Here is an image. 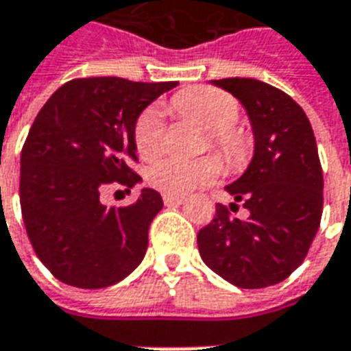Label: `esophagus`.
Listing matches in <instances>:
<instances>
[{
    "instance_id": "34e87169",
    "label": "esophagus",
    "mask_w": 351,
    "mask_h": 351,
    "mask_svg": "<svg viewBox=\"0 0 351 351\" xmlns=\"http://www.w3.org/2000/svg\"><path fill=\"white\" fill-rule=\"evenodd\" d=\"M162 200L166 206H181L185 202V196H176V194H162Z\"/></svg>"
}]
</instances>
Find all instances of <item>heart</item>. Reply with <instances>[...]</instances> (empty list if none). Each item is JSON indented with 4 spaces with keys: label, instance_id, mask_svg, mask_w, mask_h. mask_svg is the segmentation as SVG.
I'll list each match as a JSON object with an SVG mask.
<instances>
[{
    "label": "heart",
    "instance_id": "heart-1",
    "mask_svg": "<svg viewBox=\"0 0 351 351\" xmlns=\"http://www.w3.org/2000/svg\"><path fill=\"white\" fill-rule=\"evenodd\" d=\"M170 106L178 116L191 119L209 130L211 144L222 151L232 165H241L249 153V140L234 127L239 117V104L234 97L215 88H191L173 95ZM165 142V123L157 108H147L138 117L134 144L142 158L157 157ZM222 172L217 157L176 158L157 160L147 172L153 186L166 194H186L211 183Z\"/></svg>",
    "mask_w": 351,
    "mask_h": 351
}]
</instances>
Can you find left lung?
<instances>
[{
  "instance_id": "8db88e82",
  "label": "left lung",
  "mask_w": 351,
  "mask_h": 351,
  "mask_svg": "<svg viewBox=\"0 0 351 351\" xmlns=\"http://www.w3.org/2000/svg\"><path fill=\"white\" fill-rule=\"evenodd\" d=\"M211 84L241 102L254 153L241 178L224 186L249 215L239 219L217 204L215 219L198 232V250L237 288H267L298 269L318 232L324 173L316 138L303 108L280 89L254 78Z\"/></svg>"
}]
</instances>
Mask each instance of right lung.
<instances>
[{"mask_svg":"<svg viewBox=\"0 0 351 351\" xmlns=\"http://www.w3.org/2000/svg\"><path fill=\"white\" fill-rule=\"evenodd\" d=\"M178 82L78 78L46 101L20 157V207L35 254L69 286L97 290L129 277L144 260L147 230L162 209L153 189L130 206H102L108 186L125 193L142 178L134 127L151 102Z\"/></svg>","mask_w":351,"mask_h":351,"instance_id":"1","label":"right lung"}]
</instances>
